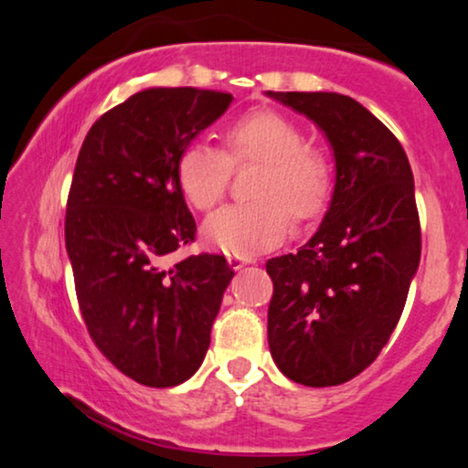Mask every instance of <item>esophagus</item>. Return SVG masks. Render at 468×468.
Wrapping results in <instances>:
<instances>
[{"label":"esophagus","instance_id":"obj_1","mask_svg":"<svg viewBox=\"0 0 468 468\" xmlns=\"http://www.w3.org/2000/svg\"><path fill=\"white\" fill-rule=\"evenodd\" d=\"M253 258H240V255H228V264H229V268H232V271H240L242 266H247V264H253Z\"/></svg>","mask_w":468,"mask_h":468}]
</instances>
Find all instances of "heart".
<instances>
[{
  "mask_svg": "<svg viewBox=\"0 0 468 468\" xmlns=\"http://www.w3.org/2000/svg\"><path fill=\"white\" fill-rule=\"evenodd\" d=\"M221 138L223 153L196 143L176 164L185 197L202 213L223 200L232 165H260L251 185L255 200L221 208L204 226V236L215 249L253 258L285 240L292 215L298 221L319 215L328 197V165L322 153L303 143L290 119L255 111L229 123Z\"/></svg>",
  "mask_w": 468,
  "mask_h": 468,
  "instance_id": "b5f03b06",
  "label": "heart"
}]
</instances>
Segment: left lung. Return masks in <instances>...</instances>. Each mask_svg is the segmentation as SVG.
<instances>
[{
    "label": "left lung",
    "mask_w": 468,
    "mask_h": 468,
    "mask_svg": "<svg viewBox=\"0 0 468 468\" xmlns=\"http://www.w3.org/2000/svg\"><path fill=\"white\" fill-rule=\"evenodd\" d=\"M266 95L324 132L336 170L317 232L266 261L268 347L287 379L338 386L375 362L405 309L421 253L413 172L394 133L354 98Z\"/></svg>",
    "instance_id": "left-lung-1"
}]
</instances>
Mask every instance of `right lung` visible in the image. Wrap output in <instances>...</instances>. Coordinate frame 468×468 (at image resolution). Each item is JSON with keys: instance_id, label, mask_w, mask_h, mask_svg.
I'll return each instance as SVG.
<instances>
[{"instance_id": "add662e5", "label": "right lung", "mask_w": 468, "mask_h": 468, "mask_svg": "<svg viewBox=\"0 0 468 468\" xmlns=\"http://www.w3.org/2000/svg\"><path fill=\"white\" fill-rule=\"evenodd\" d=\"M232 95L151 87L95 121L68 196L66 249L89 335L121 373L172 388L200 368L234 271L170 255L196 239L176 164Z\"/></svg>"}]
</instances>
